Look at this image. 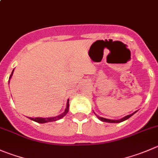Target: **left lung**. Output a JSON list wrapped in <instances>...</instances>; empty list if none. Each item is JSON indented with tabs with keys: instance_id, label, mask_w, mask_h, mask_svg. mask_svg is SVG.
I'll return each mask as SVG.
<instances>
[{
	"instance_id": "8db88e82",
	"label": "left lung",
	"mask_w": 158,
	"mask_h": 158,
	"mask_svg": "<svg viewBox=\"0 0 158 158\" xmlns=\"http://www.w3.org/2000/svg\"><path fill=\"white\" fill-rule=\"evenodd\" d=\"M135 113H137V111H135V112H134V113H131V114L127 115V116H124V117L121 118V119H120V120H110V119H106V118L101 117V116H98L97 114H96V113H95V112H94L95 115H96V116H97V118H98V119H99V120H101V121H102V122H107V123H120V122H123V121H124V120H127V119H129V118L131 117V116H132L133 115H134Z\"/></svg>"
}]
</instances>
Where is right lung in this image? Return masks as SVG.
<instances>
[{"mask_svg": "<svg viewBox=\"0 0 158 158\" xmlns=\"http://www.w3.org/2000/svg\"><path fill=\"white\" fill-rule=\"evenodd\" d=\"M14 73V70L12 71L11 74H10V77H9V82H10V79L11 78L12 75H13ZM69 100L68 99L67 101V103H66V108H65V111L63 112L62 113H61L60 115L59 116H53V117H48V118H43V117H35V118H32V117H28L30 120H33V121L37 122V123H48V122H53V121H56V120H59L60 119H62V117L65 116V115L68 113L69 112Z\"/></svg>", "mask_w": 158, "mask_h": 158, "instance_id": "1", "label": "right lung"}]
</instances>
